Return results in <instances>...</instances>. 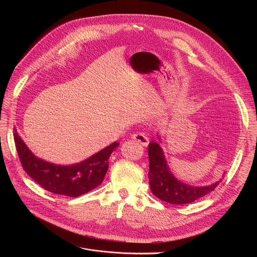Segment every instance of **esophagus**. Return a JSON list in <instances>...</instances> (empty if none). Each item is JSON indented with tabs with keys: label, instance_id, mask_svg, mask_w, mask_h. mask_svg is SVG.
Instances as JSON below:
<instances>
[{
	"label": "esophagus",
	"instance_id": "esophagus-1",
	"mask_svg": "<svg viewBox=\"0 0 257 257\" xmlns=\"http://www.w3.org/2000/svg\"><path fill=\"white\" fill-rule=\"evenodd\" d=\"M131 138L134 139L135 141H137L138 143H140L143 146H148L149 143H150L149 137L146 136L144 133H141V132H136V133L132 134Z\"/></svg>",
	"mask_w": 257,
	"mask_h": 257
}]
</instances>
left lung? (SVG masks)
I'll return each mask as SVG.
<instances>
[{
	"label": "left lung",
	"mask_w": 257,
	"mask_h": 257,
	"mask_svg": "<svg viewBox=\"0 0 257 257\" xmlns=\"http://www.w3.org/2000/svg\"><path fill=\"white\" fill-rule=\"evenodd\" d=\"M159 141L161 136L158 135ZM150 187L155 196L172 204H187L208 194L222 182L224 178L206 186H194L183 183L171 172L161 144L151 141L149 144Z\"/></svg>",
	"instance_id": "obj_1"
}]
</instances>
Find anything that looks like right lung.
Here are the masks:
<instances>
[{"instance_id":"right-lung-1","label":"right lung","mask_w":257,"mask_h":257,"mask_svg":"<svg viewBox=\"0 0 257 257\" xmlns=\"http://www.w3.org/2000/svg\"><path fill=\"white\" fill-rule=\"evenodd\" d=\"M14 140L21 165L28 176L46 190L70 197L85 194L101 184L108 169V158L119 146V142L115 141L80 163L63 166L34 156L16 129Z\"/></svg>"}]
</instances>
